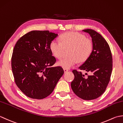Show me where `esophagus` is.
<instances>
[{
    "label": "esophagus",
    "mask_w": 123,
    "mask_h": 123,
    "mask_svg": "<svg viewBox=\"0 0 123 123\" xmlns=\"http://www.w3.org/2000/svg\"><path fill=\"white\" fill-rule=\"evenodd\" d=\"M63 70H64V73H66V72H67L68 71H69V70H68V69H64Z\"/></svg>",
    "instance_id": "1"
}]
</instances>
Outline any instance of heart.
Wrapping results in <instances>:
<instances>
[{"mask_svg": "<svg viewBox=\"0 0 123 123\" xmlns=\"http://www.w3.org/2000/svg\"><path fill=\"white\" fill-rule=\"evenodd\" d=\"M60 42L54 40L49 44V49L53 55L61 58L65 49H68L70 56L61 59L57 64L64 69H68L76 64L87 60L92 51V43L89 38L78 32L64 33L60 37Z\"/></svg>", "mask_w": 123, "mask_h": 123, "instance_id": "1", "label": "heart"}]
</instances>
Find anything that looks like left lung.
<instances>
[{
  "label": "left lung",
  "instance_id": "left-lung-1",
  "mask_svg": "<svg viewBox=\"0 0 123 123\" xmlns=\"http://www.w3.org/2000/svg\"><path fill=\"white\" fill-rule=\"evenodd\" d=\"M82 31L88 33L92 38V51L79 69L92 74L86 78L81 72L73 70L74 79L71 86L78 97L90 100L98 98L105 92L110 80L113 59L108 44L100 34L91 29Z\"/></svg>",
  "mask_w": 123,
  "mask_h": 123
}]
</instances>
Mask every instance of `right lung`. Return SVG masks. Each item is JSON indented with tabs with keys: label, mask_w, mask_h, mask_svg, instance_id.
I'll return each instance as SVG.
<instances>
[{
	"label": "right lung",
	"mask_w": 123,
	"mask_h": 123,
	"mask_svg": "<svg viewBox=\"0 0 123 123\" xmlns=\"http://www.w3.org/2000/svg\"><path fill=\"white\" fill-rule=\"evenodd\" d=\"M57 36L49 31H32L15 44L12 71L16 84L28 97L46 98L53 92L64 74L62 68L52 67L56 59L52 56L49 44Z\"/></svg>",
	"instance_id": "obj_1"
}]
</instances>
